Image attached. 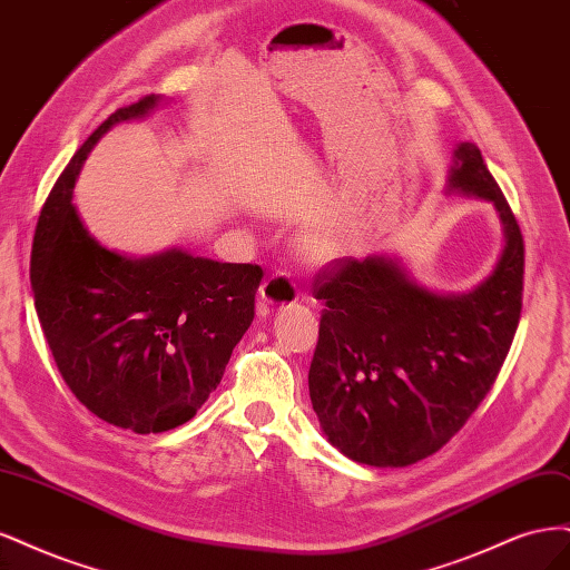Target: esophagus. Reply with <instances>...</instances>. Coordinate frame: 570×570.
Segmentation results:
<instances>
[{
    "mask_svg": "<svg viewBox=\"0 0 570 570\" xmlns=\"http://www.w3.org/2000/svg\"><path fill=\"white\" fill-rule=\"evenodd\" d=\"M298 301V288L284 274H272L261 286V301L258 312L265 317L272 309H282Z\"/></svg>",
    "mask_w": 570,
    "mask_h": 570,
    "instance_id": "esophagus-1",
    "label": "esophagus"
}]
</instances>
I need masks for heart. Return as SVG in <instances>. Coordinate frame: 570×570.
<instances>
[{
  "label": "heart",
  "instance_id": "1",
  "mask_svg": "<svg viewBox=\"0 0 570 570\" xmlns=\"http://www.w3.org/2000/svg\"><path fill=\"white\" fill-rule=\"evenodd\" d=\"M303 253L307 255L309 261L315 263H326V261H334L336 255L341 253V238L328 232V229H320V232H312L303 238Z\"/></svg>",
  "mask_w": 570,
  "mask_h": 570
}]
</instances>
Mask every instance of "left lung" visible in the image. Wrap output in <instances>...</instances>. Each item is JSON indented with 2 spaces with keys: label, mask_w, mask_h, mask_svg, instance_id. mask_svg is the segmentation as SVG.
I'll return each instance as SVG.
<instances>
[{
  "label": "left lung",
  "mask_w": 570,
  "mask_h": 570,
  "mask_svg": "<svg viewBox=\"0 0 570 570\" xmlns=\"http://www.w3.org/2000/svg\"><path fill=\"white\" fill-rule=\"evenodd\" d=\"M448 191L494 206L504 248L466 293H435L389 255L328 263L309 400L336 450L370 466H410L466 424L498 379L523 301V236L479 146L456 144Z\"/></svg>",
  "instance_id": "1"
}]
</instances>
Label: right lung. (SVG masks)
Here are the masks:
<instances>
[{"label":"right lung","mask_w":570,"mask_h":570,"mask_svg":"<svg viewBox=\"0 0 570 570\" xmlns=\"http://www.w3.org/2000/svg\"><path fill=\"white\" fill-rule=\"evenodd\" d=\"M158 101L118 108L87 137L45 200L30 255L35 309L68 389L91 414L135 433L181 426L204 405L248 332L263 279L258 265L179 248L127 258L82 225L72 187L91 146Z\"/></svg>","instance_id":"right-lung-1"}]
</instances>
